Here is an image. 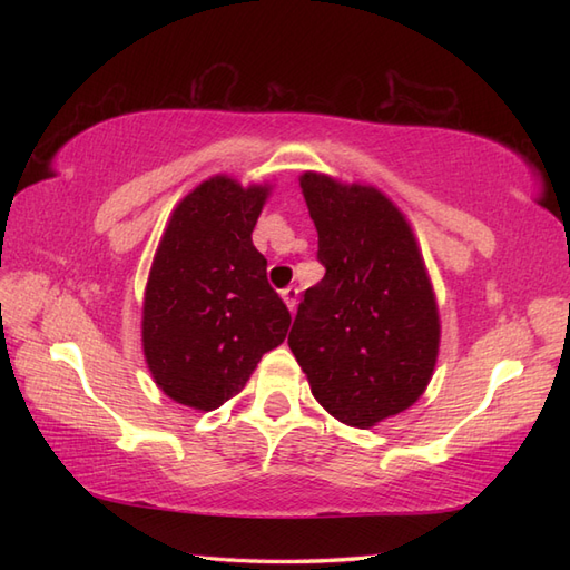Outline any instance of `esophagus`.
Returning a JSON list of instances; mask_svg holds the SVG:
<instances>
[{
  "label": "esophagus",
  "mask_w": 570,
  "mask_h": 570,
  "mask_svg": "<svg viewBox=\"0 0 570 570\" xmlns=\"http://www.w3.org/2000/svg\"><path fill=\"white\" fill-rule=\"evenodd\" d=\"M282 298H284L286 308L294 311V308H296V301H298V288H296V286H286L284 292H282Z\"/></svg>",
  "instance_id": "1"
}]
</instances>
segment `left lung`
I'll return each mask as SVG.
<instances>
[{
    "mask_svg": "<svg viewBox=\"0 0 570 570\" xmlns=\"http://www.w3.org/2000/svg\"><path fill=\"white\" fill-rule=\"evenodd\" d=\"M298 184L325 276L304 294L288 347L331 416L372 429L416 404L433 377V284L406 215L380 188L318 171Z\"/></svg>",
    "mask_w": 570,
    "mask_h": 570,
    "instance_id": "obj_1",
    "label": "left lung"
}]
</instances>
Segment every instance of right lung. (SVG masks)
<instances>
[{
    "instance_id": "obj_1",
    "label": "right lung",
    "mask_w": 570,
    "mask_h": 570,
    "mask_svg": "<svg viewBox=\"0 0 570 570\" xmlns=\"http://www.w3.org/2000/svg\"><path fill=\"white\" fill-rule=\"evenodd\" d=\"M269 196V184L217 174L168 217L144 288L141 347L156 386L178 404L223 406L288 333L292 313L252 245Z\"/></svg>"
}]
</instances>
